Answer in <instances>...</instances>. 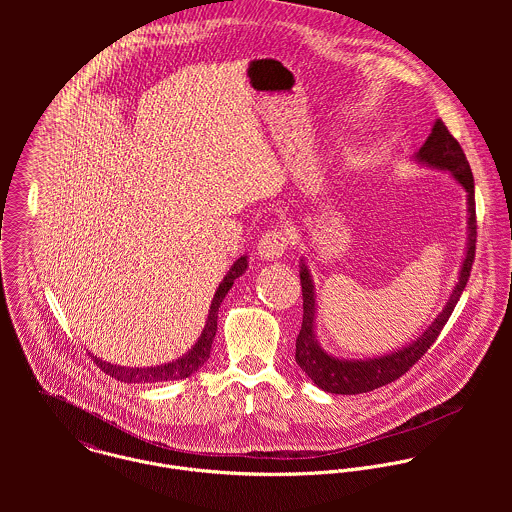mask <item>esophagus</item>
<instances>
[{
  "label": "esophagus",
  "instance_id": "1",
  "mask_svg": "<svg viewBox=\"0 0 512 512\" xmlns=\"http://www.w3.org/2000/svg\"><path fill=\"white\" fill-rule=\"evenodd\" d=\"M290 232L286 228H270L258 240V256L262 260H278L290 246Z\"/></svg>",
  "mask_w": 512,
  "mask_h": 512
}]
</instances>
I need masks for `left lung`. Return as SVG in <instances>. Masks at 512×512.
Listing matches in <instances>:
<instances>
[{"instance_id": "1", "label": "left lung", "mask_w": 512, "mask_h": 512, "mask_svg": "<svg viewBox=\"0 0 512 512\" xmlns=\"http://www.w3.org/2000/svg\"><path fill=\"white\" fill-rule=\"evenodd\" d=\"M416 159L449 171L469 193V240H467V252L465 260L459 272V282L453 293L449 295L447 305L439 313L438 319L428 327V331L414 341L412 345L404 347L402 351H396L392 355H384L378 359L368 361H341L331 355H327L315 339V297H313V282L309 278V272L305 264H301V295H303V321L301 329L295 341V363L299 368L325 392L331 394H363L374 388L386 386L394 380H398L402 374H406L412 366L416 365L428 349L436 343V339L445 327L447 319L451 317L461 293L465 290L471 266L475 260V242H477V217H475V183L473 173L469 167V161L459 146V142L451 136L447 126L436 120L432 134L428 136L426 144L420 147L416 153Z\"/></svg>"}]
</instances>
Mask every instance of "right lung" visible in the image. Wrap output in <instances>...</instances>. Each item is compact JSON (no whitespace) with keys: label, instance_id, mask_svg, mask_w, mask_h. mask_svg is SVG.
Masks as SVG:
<instances>
[{"label":"right lung","instance_id":"obj_1","mask_svg":"<svg viewBox=\"0 0 512 512\" xmlns=\"http://www.w3.org/2000/svg\"><path fill=\"white\" fill-rule=\"evenodd\" d=\"M248 262H246V256L238 258L232 268L228 270V274L224 276V280L220 282L219 290L213 297V303H211V311H209V319H207V325L199 337V341L195 343V347L181 359H177L175 363H169V365L163 366H147V368H126V366L110 365V363H104L100 359H96L94 355H90V359L94 361V365L98 366L102 372L110 374L112 378L120 380V382H128V384H146V382H165V380H179V378H187L191 376L195 370H199L201 366L205 365L209 361V355H211V347H213V341H215V335H217V319H219V307L224 299V295L228 293V290L232 288L234 280L238 276L244 274Z\"/></svg>","mask_w":512,"mask_h":512}]
</instances>
